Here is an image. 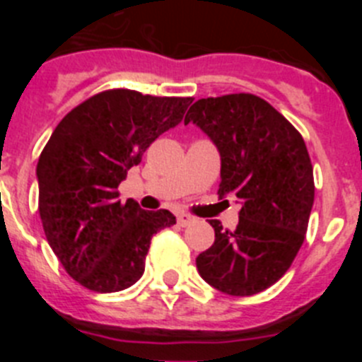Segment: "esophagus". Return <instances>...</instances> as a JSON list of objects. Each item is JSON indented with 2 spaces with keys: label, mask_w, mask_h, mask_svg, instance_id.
Segmentation results:
<instances>
[{
  "label": "esophagus",
  "mask_w": 362,
  "mask_h": 362,
  "mask_svg": "<svg viewBox=\"0 0 362 362\" xmlns=\"http://www.w3.org/2000/svg\"><path fill=\"white\" fill-rule=\"evenodd\" d=\"M194 217L192 216H188V214H177V225L179 226H188V225H192V223H194Z\"/></svg>",
  "instance_id": "34e87169"
}]
</instances>
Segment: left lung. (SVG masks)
<instances>
[{
	"label": "left lung",
	"instance_id": "8db88e82",
	"mask_svg": "<svg viewBox=\"0 0 362 362\" xmlns=\"http://www.w3.org/2000/svg\"><path fill=\"white\" fill-rule=\"evenodd\" d=\"M199 127L221 156V199L241 204L238 228L210 221L216 241L197 255L199 276L228 296H254L281 279L305 241L313 168L300 134L254 94L199 99L185 124Z\"/></svg>",
	"mask_w": 362,
	"mask_h": 362
}]
</instances>
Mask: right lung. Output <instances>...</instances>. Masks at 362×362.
Masks as SVG:
<instances>
[{
	"instance_id": "right-lung-1",
	"label": "right lung",
	"mask_w": 362,
	"mask_h": 362,
	"mask_svg": "<svg viewBox=\"0 0 362 362\" xmlns=\"http://www.w3.org/2000/svg\"><path fill=\"white\" fill-rule=\"evenodd\" d=\"M190 103L114 88L70 110L50 136L36 168L41 223L59 263L85 288L132 286L145 272L153 233L175 225L168 210L121 203L117 187Z\"/></svg>"
}]
</instances>
